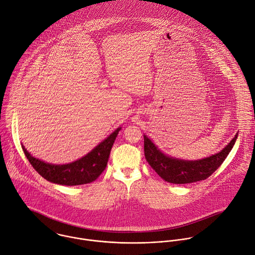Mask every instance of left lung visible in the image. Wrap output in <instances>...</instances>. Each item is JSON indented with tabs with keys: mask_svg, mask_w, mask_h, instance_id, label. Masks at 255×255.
<instances>
[{
	"mask_svg": "<svg viewBox=\"0 0 255 255\" xmlns=\"http://www.w3.org/2000/svg\"><path fill=\"white\" fill-rule=\"evenodd\" d=\"M237 135L219 153L194 161L176 159L163 154L144 135V154L149 165L163 180L173 184L197 182L208 178L218 169L231 151Z\"/></svg>",
	"mask_w": 255,
	"mask_h": 255,
	"instance_id": "8db88e82",
	"label": "left lung"
}]
</instances>
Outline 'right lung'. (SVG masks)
Segmentation results:
<instances>
[{"instance_id": "1", "label": "right lung", "mask_w": 255, "mask_h": 255, "mask_svg": "<svg viewBox=\"0 0 255 255\" xmlns=\"http://www.w3.org/2000/svg\"><path fill=\"white\" fill-rule=\"evenodd\" d=\"M121 128H117L103 142L81 159L63 165H55L33 157L24 146L23 151L35 170L46 180L67 186L82 185L95 181L105 170L113 143Z\"/></svg>"}]
</instances>
